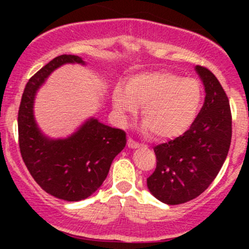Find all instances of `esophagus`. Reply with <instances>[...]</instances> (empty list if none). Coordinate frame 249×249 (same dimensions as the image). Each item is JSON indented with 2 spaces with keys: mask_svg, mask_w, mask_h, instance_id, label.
<instances>
[{
  "mask_svg": "<svg viewBox=\"0 0 249 249\" xmlns=\"http://www.w3.org/2000/svg\"><path fill=\"white\" fill-rule=\"evenodd\" d=\"M127 147L132 148V149H136V148L140 147V143H137L136 141H134L132 139L127 140Z\"/></svg>",
  "mask_w": 249,
  "mask_h": 249,
  "instance_id": "34e87169",
  "label": "esophagus"
}]
</instances>
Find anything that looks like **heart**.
I'll return each mask as SVG.
<instances>
[{
  "label": "heart",
  "mask_w": 249,
  "mask_h": 249,
  "mask_svg": "<svg viewBox=\"0 0 249 249\" xmlns=\"http://www.w3.org/2000/svg\"><path fill=\"white\" fill-rule=\"evenodd\" d=\"M202 101V89L194 78L169 71H149L130 77L126 88L115 87L113 105L123 120L141 107L143 131L160 140L184 134L194 123Z\"/></svg>",
  "instance_id": "1"
}]
</instances>
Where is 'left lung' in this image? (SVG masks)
<instances>
[{"label":"left lung","mask_w":249,"mask_h":249,"mask_svg":"<svg viewBox=\"0 0 249 249\" xmlns=\"http://www.w3.org/2000/svg\"><path fill=\"white\" fill-rule=\"evenodd\" d=\"M205 85V102L189 130L154 147L155 171L149 192L167 205H179L202 194L222 169L231 143V110L219 80L208 69L195 67Z\"/></svg>","instance_id":"left-lung-1"}]
</instances>
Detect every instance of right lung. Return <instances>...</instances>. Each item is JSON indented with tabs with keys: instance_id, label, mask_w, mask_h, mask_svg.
Instances as JSON below:
<instances>
[{
	"instance_id": "add662e5",
	"label": "right lung",
	"mask_w": 249,
	"mask_h": 249,
	"mask_svg": "<svg viewBox=\"0 0 249 249\" xmlns=\"http://www.w3.org/2000/svg\"><path fill=\"white\" fill-rule=\"evenodd\" d=\"M69 62L84 64L76 55H60L30 78L18 112V132L21 158L37 184L57 199L79 201L101 187L113 159L126 144V134L95 118L64 140H50L39 131L35 95L55 69Z\"/></svg>"
}]
</instances>
